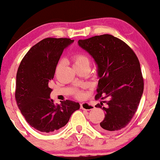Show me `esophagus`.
Instances as JSON below:
<instances>
[{"mask_svg": "<svg viewBox=\"0 0 160 160\" xmlns=\"http://www.w3.org/2000/svg\"><path fill=\"white\" fill-rule=\"evenodd\" d=\"M81 109H85V110H91L93 109V107L88 102H84L81 103Z\"/></svg>", "mask_w": 160, "mask_h": 160, "instance_id": "1", "label": "esophagus"}]
</instances>
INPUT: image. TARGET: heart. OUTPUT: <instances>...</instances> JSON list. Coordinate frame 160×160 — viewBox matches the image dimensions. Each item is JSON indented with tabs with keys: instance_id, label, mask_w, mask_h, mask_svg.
<instances>
[{
	"instance_id": "obj_1",
	"label": "heart",
	"mask_w": 160,
	"mask_h": 160,
	"mask_svg": "<svg viewBox=\"0 0 160 160\" xmlns=\"http://www.w3.org/2000/svg\"><path fill=\"white\" fill-rule=\"evenodd\" d=\"M72 62H73V67H76V66H80L85 65V64H88L90 65V61H89L88 57L82 54V53H76L72 57ZM62 62H59V64L58 65L57 68V71L59 70V68H61L62 66ZM76 96L78 98H82L84 96V93L82 91H78L76 92Z\"/></svg>"
}]
</instances>
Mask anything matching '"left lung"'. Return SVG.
<instances>
[{
    "label": "left lung",
    "instance_id": "left-lung-1",
    "mask_svg": "<svg viewBox=\"0 0 160 160\" xmlns=\"http://www.w3.org/2000/svg\"><path fill=\"white\" fill-rule=\"evenodd\" d=\"M78 43L98 66L95 99H106L95 106L105 112L104 119L97 129L107 133L121 130L133 118L143 92L138 58L126 43L110 34L79 39Z\"/></svg>",
    "mask_w": 160,
    "mask_h": 160
}]
</instances>
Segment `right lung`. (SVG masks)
I'll return each mask as SVG.
<instances>
[{
  "label": "right lung",
  "instance_id": "1",
  "mask_svg": "<svg viewBox=\"0 0 160 160\" xmlns=\"http://www.w3.org/2000/svg\"><path fill=\"white\" fill-rule=\"evenodd\" d=\"M73 40L45 38L32 47L20 62L16 76L15 99L28 123L43 133L65 126L70 116L80 108L78 103L66 100L55 104L50 98L58 62L64 49Z\"/></svg>",
  "mask_w": 160,
  "mask_h": 160
}]
</instances>
